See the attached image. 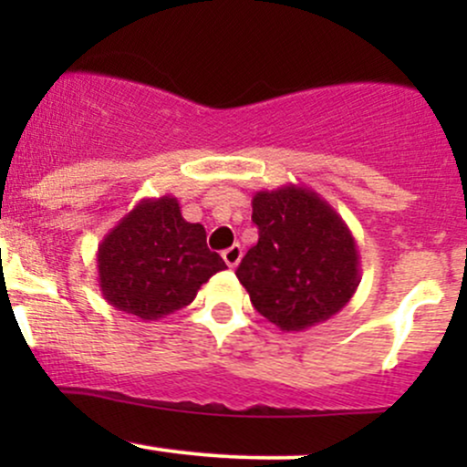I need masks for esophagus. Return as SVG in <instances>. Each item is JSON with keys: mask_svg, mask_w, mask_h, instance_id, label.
Segmentation results:
<instances>
[{"mask_svg": "<svg viewBox=\"0 0 467 467\" xmlns=\"http://www.w3.org/2000/svg\"><path fill=\"white\" fill-rule=\"evenodd\" d=\"M222 256H223V261H226L228 267H237L241 256H244V250H241L239 244H234V245H230L228 250H223Z\"/></svg>", "mask_w": 467, "mask_h": 467, "instance_id": "1", "label": "esophagus"}]
</instances>
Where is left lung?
Returning <instances> with one entry per match:
<instances>
[{
  "mask_svg": "<svg viewBox=\"0 0 467 467\" xmlns=\"http://www.w3.org/2000/svg\"><path fill=\"white\" fill-rule=\"evenodd\" d=\"M259 241L245 252L237 278L261 316L281 331L325 323L360 285L356 239L318 192L301 184L252 197Z\"/></svg>",
  "mask_w": 467,
  "mask_h": 467,
  "instance_id": "obj_1",
  "label": "left lung"
}]
</instances>
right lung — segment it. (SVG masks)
Returning a JSON list of instances; mask_svg holds the SVG:
<instances>
[{
    "label": "right lung",
    "mask_w": 467,
    "mask_h": 467,
    "mask_svg": "<svg viewBox=\"0 0 467 467\" xmlns=\"http://www.w3.org/2000/svg\"><path fill=\"white\" fill-rule=\"evenodd\" d=\"M96 267L111 307L160 320L192 303L197 289L226 264L208 250L202 223L182 217L178 197L162 195L138 202L105 234Z\"/></svg>",
    "instance_id": "obj_1"
}]
</instances>
